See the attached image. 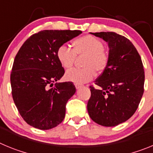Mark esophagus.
<instances>
[{
    "label": "esophagus",
    "mask_w": 153,
    "mask_h": 153,
    "mask_svg": "<svg viewBox=\"0 0 153 153\" xmlns=\"http://www.w3.org/2000/svg\"><path fill=\"white\" fill-rule=\"evenodd\" d=\"M81 85H79V84H76V83L75 84V87H76V90H79V88H81Z\"/></svg>",
    "instance_id": "esophagus-1"
}]
</instances>
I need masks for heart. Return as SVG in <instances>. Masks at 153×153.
<instances>
[{
	"label": "heart",
	"mask_w": 153,
	"mask_h": 153,
	"mask_svg": "<svg viewBox=\"0 0 153 153\" xmlns=\"http://www.w3.org/2000/svg\"><path fill=\"white\" fill-rule=\"evenodd\" d=\"M73 49L67 45H61L56 51V56L60 65L66 70L71 68L76 56H84L82 65L84 68L73 69L65 74L66 79L76 84L91 80L95 72L101 74L107 67L109 54L104 50L103 43L100 40L86 35L76 39L73 42Z\"/></svg>",
	"instance_id": "b5f03b06"
}]
</instances>
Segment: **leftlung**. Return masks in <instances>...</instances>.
<instances>
[{
  "label": "left lung",
  "instance_id": "1",
  "mask_svg": "<svg viewBox=\"0 0 153 153\" xmlns=\"http://www.w3.org/2000/svg\"><path fill=\"white\" fill-rule=\"evenodd\" d=\"M108 43L109 63L90 86L87 103L90 118L99 125L115 126L129 120L136 111L143 92V62L132 42L114 32L92 33Z\"/></svg>",
  "mask_w": 153,
  "mask_h": 153
}]
</instances>
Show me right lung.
I'll return each instance as SVG.
<instances>
[{"instance_id": "1", "label": "right lung", "mask_w": 153, "mask_h": 153, "mask_svg": "<svg viewBox=\"0 0 153 153\" xmlns=\"http://www.w3.org/2000/svg\"><path fill=\"white\" fill-rule=\"evenodd\" d=\"M81 33L41 30L30 36L17 52L10 74L12 97L22 118L31 126L50 129L64 119L66 104L76 87L72 82H57L65 71L56 51Z\"/></svg>"}]
</instances>
